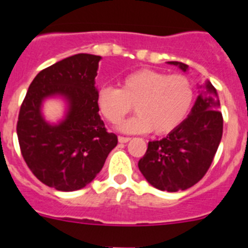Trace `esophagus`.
I'll use <instances>...</instances> for the list:
<instances>
[{
	"label": "esophagus",
	"instance_id": "obj_1",
	"mask_svg": "<svg viewBox=\"0 0 248 248\" xmlns=\"http://www.w3.org/2000/svg\"><path fill=\"white\" fill-rule=\"evenodd\" d=\"M118 140H119V143H128L129 140H130V138H128V137H119V138H118Z\"/></svg>",
	"mask_w": 248,
	"mask_h": 248
}]
</instances>
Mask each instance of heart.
I'll return each instance as SVG.
<instances>
[{"label": "heart", "instance_id": "1", "mask_svg": "<svg viewBox=\"0 0 248 248\" xmlns=\"http://www.w3.org/2000/svg\"><path fill=\"white\" fill-rule=\"evenodd\" d=\"M194 85L184 74L139 69L123 78L120 88L103 87L98 91L100 114L118 124L133 111L138 114L120 125L125 133L168 134L187 117L194 102Z\"/></svg>", "mask_w": 248, "mask_h": 248}]
</instances>
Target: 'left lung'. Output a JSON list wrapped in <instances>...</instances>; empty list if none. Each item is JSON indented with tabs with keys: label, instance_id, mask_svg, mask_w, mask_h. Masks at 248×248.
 Masks as SVG:
<instances>
[{
	"label": "left lung",
	"instance_id": "obj_1",
	"mask_svg": "<svg viewBox=\"0 0 248 248\" xmlns=\"http://www.w3.org/2000/svg\"><path fill=\"white\" fill-rule=\"evenodd\" d=\"M186 71L187 65L170 62ZM216 89L207 83L191 113L166 138L149 141L138 166L149 184L161 191L186 190L205 176L222 138L223 119Z\"/></svg>",
	"mask_w": 248,
	"mask_h": 248
}]
</instances>
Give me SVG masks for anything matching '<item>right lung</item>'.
I'll return each mask as SVG.
<instances>
[{"mask_svg": "<svg viewBox=\"0 0 248 248\" xmlns=\"http://www.w3.org/2000/svg\"><path fill=\"white\" fill-rule=\"evenodd\" d=\"M100 56L68 57L36 76L22 102L17 137L22 156L32 174L59 191L88 185L102 170L118 137L100 119L95 88ZM63 95L68 100L66 119L50 126L43 119V99Z\"/></svg>", "mask_w": 248, "mask_h": 248, "instance_id": "1", "label": "right lung"}]
</instances>
